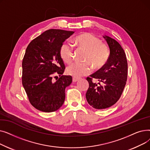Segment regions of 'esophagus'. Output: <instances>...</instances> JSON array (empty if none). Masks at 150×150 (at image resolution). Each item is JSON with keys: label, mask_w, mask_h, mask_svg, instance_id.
I'll list each match as a JSON object with an SVG mask.
<instances>
[{"label": "esophagus", "mask_w": 150, "mask_h": 150, "mask_svg": "<svg viewBox=\"0 0 150 150\" xmlns=\"http://www.w3.org/2000/svg\"><path fill=\"white\" fill-rule=\"evenodd\" d=\"M79 80H80L79 78H77V77H75V76H73V78H72L73 82H76Z\"/></svg>", "instance_id": "esophagus-1"}]
</instances>
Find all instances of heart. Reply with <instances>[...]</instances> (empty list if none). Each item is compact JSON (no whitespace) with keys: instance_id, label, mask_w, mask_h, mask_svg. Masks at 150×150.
I'll use <instances>...</instances> for the list:
<instances>
[{"instance_id":"1","label":"heart","mask_w":150,"mask_h":150,"mask_svg":"<svg viewBox=\"0 0 150 150\" xmlns=\"http://www.w3.org/2000/svg\"><path fill=\"white\" fill-rule=\"evenodd\" d=\"M75 45L80 49L86 51L84 63H74L67 68V73L75 77L89 74L92 66L98 70L104 67L109 58V49L108 45L102 42L100 39L89 33H84L74 39ZM60 56L67 64L74 59V49L70 44L65 43L60 49Z\"/></svg>"}]
</instances>
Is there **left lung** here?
I'll list each match as a JSON object with an SVG mask.
<instances>
[{
    "instance_id": "1",
    "label": "left lung",
    "mask_w": 150,
    "mask_h": 150,
    "mask_svg": "<svg viewBox=\"0 0 150 150\" xmlns=\"http://www.w3.org/2000/svg\"><path fill=\"white\" fill-rule=\"evenodd\" d=\"M110 49L106 65L87 77L89 87L86 94L88 103L93 108L103 109L112 106L119 100L125 87L128 76V62L124 50L115 39L103 36ZM97 79L103 85L93 83Z\"/></svg>"
}]
</instances>
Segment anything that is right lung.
I'll use <instances>...</instances> for the list:
<instances>
[{
	"label": "right lung",
	"instance_id": "obj_1",
	"mask_svg": "<svg viewBox=\"0 0 150 150\" xmlns=\"http://www.w3.org/2000/svg\"><path fill=\"white\" fill-rule=\"evenodd\" d=\"M74 33L50 29L31 41L27 47L22 64V83L30 103L39 111H56L64 103L65 89L72 83V77L62 75L66 67L60 49ZM57 74L60 77L54 82L52 77Z\"/></svg>",
	"mask_w": 150,
	"mask_h": 150
}]
</instances>
